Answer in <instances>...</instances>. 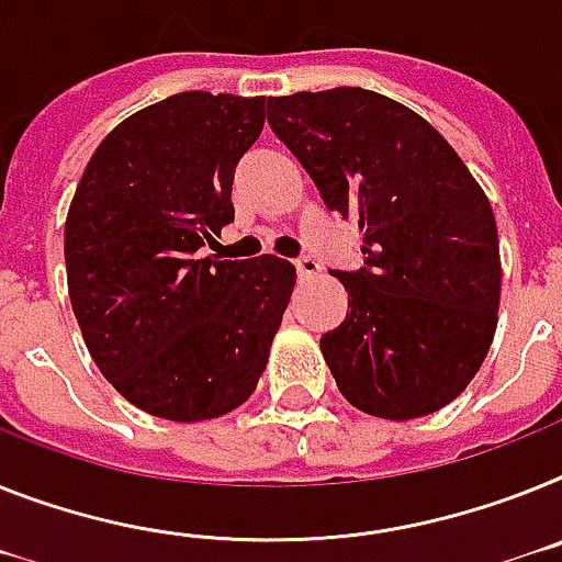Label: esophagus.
<instances>
[{"mask_svg": "<svg viewBox=\"0 0 562 562\" xmlns=\"http://www.w3.org/2000/svg\"><path fill=\"white\" fill-rule=\"evenodd\" d=\"M294 266H296V273H300L303 280H311V277H317V273L323 271V266H319L314 257H300Z\"/></svg>", "mask_w": 562, "mask_h": 562, "instance_id": "esophagus-1", "label": "esophagus"}]
</instances>
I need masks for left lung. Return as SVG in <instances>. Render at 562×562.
I'll list each match as a JSON object with an SVG mask.
<instances>
[{"label":"left lung","instance_id":"obj_1","mask_svg":"<svg viewBox=\"0 0 562 562\" xmlns=\"http://www.w3.org/2000/svg\"><path fill=\"white\" fill-rule=\"evenodd\" d=\"M268 122L319 196L360 225V271H331L346 319L319 348L342 397L414 419L460 397L492 348L499 245L492 202L412 108L366 88L268 99Z\"/></svg>","mask_w":562,"mask_h":562}]
</instances>
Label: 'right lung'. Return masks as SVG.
I'll return each mask as SVG.
<instances>
[{
	"label": "right lung",
	"mask_w": 562,
	"mask_h": 562,
	"mask_svg": "<svg viewBox=\"0 0 562 562\" xmlns=\"http://www.w3.org/2000/svg\"><path fill=\"white\" fill-rule=\"evenodd\" d=\"M262 125L266 97H168L99 143L70 202L65 268L85 346L154 417H223L266 371L294 266L196 254L234 220V168Z\"/></svg>",
	"instance_id": "add662e5"
}]
</instances>
